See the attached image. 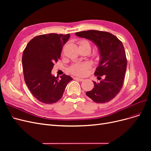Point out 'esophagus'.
Here are the masks:
<instances>
[{
	"label": "esophagus",
	"mask_w": 151,
	"mask_h": 151,
	"mask_svg": "<svg viewBox=\"0 0 151 151\" xmlns=\"http://www.w3.org/2000/svg\"><path fill=\"white\" fill-rule=\"evenodd\" d=\"M74 79L76 80H78L79 81H84V79H82V78H79V77H74Z\"/></svg>",
	"instance_id": "1"
}]
</instances>
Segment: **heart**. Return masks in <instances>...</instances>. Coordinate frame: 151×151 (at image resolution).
<instances>
[{
    "label": "heart",
    "instance_id": "b5f03b06",
    "mask_svg": "<svg viewBox=\"0 0 151 151\" xmlns=\"http://www.w3.org/2000/svg\"><path fill=\"white\" fill-rule=\"evenodd\" d=\"M79 48H87L88 50H91V44L87 40H81L79 42ZM88 68V65L86 63H76L72 65L70 67V72L73 74L83 76L86 74L87 69Z\"/></svg>",
    "mask_w": 151,
    "mask_h": 151
}]
</instances>
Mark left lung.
Wrapping results in <instances>:
<instances>
[{
	"instance_id": "1",
	"label": "left lung",
	"mask_w": 151,
	"mask_h": 151,
	"mask_svg": "<svg viewBox=\"0 0 151 151\" xmlns=\"http://www.w3.org/2000/svg\"><path fill=\"white\" fill-rule=\"evenodd\" d=\"M76 35L92 41L97 45L100 55L94 76L101 81L98 83L94 82V88L86 92V95L97 103L111 101L122 88L127 69V60L122 42L106 31L88 30L77 32Z\"/></svg>"
}]
</instances>
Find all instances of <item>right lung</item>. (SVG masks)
I'll list each match as a JSON object with an SVG mask.
<instances>
[{
    "label": "right lung",
    "mask_w": 151,
    "mask_h": 151,
    "mask_svg": "<svg viewBox=\"0 0 151 151\" xmlns=\"http://www.w3.org/2000/svg\"><path fill=\"white\" fill-rule=\"evenodd\" d=\"M70 35L50 33L35 36L26 45L22 57L26 84L33 96L45 104L57 102L72 78L65 74L52 75L54 63L60 57Z\"/></svg>",
    "instance_id": "1"
}]
</instances>
